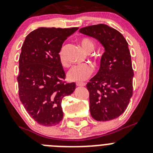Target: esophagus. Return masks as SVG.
I'll return each mask as SVG.
<instances>
[{
  "label": "esophagus",
  "mask_w": 153,
  "mask_h": 153,
  "mask_svg": "<svg viewBox=\"0 0 153 153\" xmlns=\"http://www.w3.org/2000/svg\"><path fill=\"white\" fill-rule=\"evenodd\" d=\"M76 86H86V83L85 82H76Z\"/></svg>",
  "instance_id": "obj_1"
}]
</instances>
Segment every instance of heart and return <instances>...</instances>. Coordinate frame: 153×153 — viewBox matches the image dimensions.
I'll return each mask as SVG.
<instances>
[{
	"mask_svg": "<svg viewBox=\"0 0 153 153\" xmlns=\"http://www.w3.org/2000/svg\"><path fill=\"white\" fill-rule=\"evenodd\" d=\"M80 45L82 48L88 53H90L95 49V44L89 38H82L80 40ZM59 58L61 64L65 65L67 64L64 56V48L61 49L59 52ZM94 71V68L90 64H79L74 65L68 71L67 74V79L74 82H82L90 76Z\"/></svg>",
	"mask_w": 153,
	"mask_h": 153,
	"instance_id": "1",
	"label": "heart"
}]
</instances>
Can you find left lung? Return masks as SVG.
Here are the masks:
<instances>
[{"mask_svg":"<svg viewBox=\"0 0 153 153\" xmlns=\"http://www.w3.org/2000/svg\"><path fill=\"white\" fill-rule=\"evenodd\" d=\"M79 33L95 38L105 48L100 68L86 84L91 116L98 121L117 118L133 95L134 71L128 44L120 32L105 24L81 28Z\"/></svg>","mask_w":153,"mask_h":153,"instance_id":"obj_1","label":"left lung"}]
</instances>
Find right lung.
<instances>
[{"mask_svg": "<svg viewBox=\"0 0 153 153\" xmlns=\"http://www.w3.org/2000/svg\"><path fill=\"white\" fill-rule=\"evenodd\" d=\"M77 27H41L26 37L21 48L17 76L19 96L28 114L38 124H59L64 113L61 102L76 89L65 82L59 52L67 37Z\"/></svg>", "mask_w": 153, "mask_h": 153, "instance_id": "1", "label": "right lung"}]
</instances>
